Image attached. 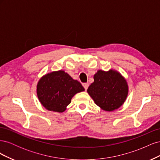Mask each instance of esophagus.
Returning <instances> with one entry per match:
<instances>
[{
    "mask_svg": "<svg viewBox=\"0 0 160 160\" xmlns=\"http://www.w3.org/2000/svg\"><path fill=\"white\" fill-rule=\"evenodd\" d=\"M83 87H84L85 89L87 90V89H88V87H89V83H85L83 84Z\"/></svg>",
    "mask_w": 160,
    "mask_h": 160,
    "instance_id": "34e87169",
    "label": "esophagus"
}]
</instances>
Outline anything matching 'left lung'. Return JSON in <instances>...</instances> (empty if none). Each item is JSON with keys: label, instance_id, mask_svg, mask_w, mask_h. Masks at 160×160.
<instances>
[{"label": "left lung", "instance_id": "obj_1", "mask_svg": "<svg viewBox=\"0 0 160 160\" xmlns=\"http://www.w3.org/2000/svg\"><path fill=\"white\" fill-rule=\"evenodd\" d=\"M93 79L88 93L97 105L105 111H111L123 105L128 94V85L120 73L113 70H99Z\"/></svg>", "mask_w": 160, "mask_h": 160}]
</instances>
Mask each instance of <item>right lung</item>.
Listing matches in <instances>:
<instances>
[{"label":"right lung","mask_w":160,"mask_h":160,"mask_svg":"<svg viewBox=\"0 0 160 160\" xmlns=\"http://www.w3.org/2000/svg\"><path fill=\"white\" fill-rule=\"evenodd\" d=\"M80 82L64 71H54L43 76L38 82L37 93L41 104L49 111L63 112L76 93L83 91Z\"/></svg>","instance_id":"obj_1"}]
</instances>
